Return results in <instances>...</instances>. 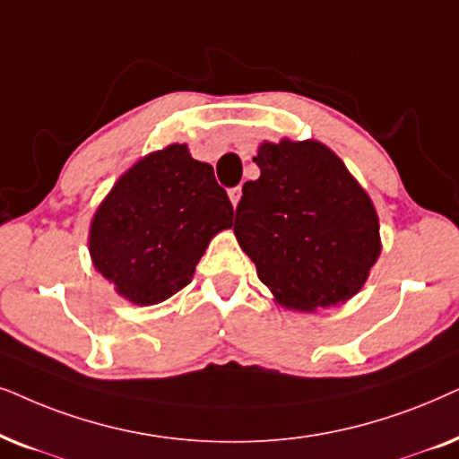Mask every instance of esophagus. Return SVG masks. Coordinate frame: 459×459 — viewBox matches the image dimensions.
<instances>
[{
    "label": "esophagus",
    "mask_w": 459,
    "mask_h": 459,
    "mask_svg": "<svg viewBox=\"0 0 459 459\" xmlns=\"http://www.w3.org/2000/svg\"><path fill=\"white\" fill-rule=\"evenodd\" d=\"M229 197H230V204H233V205L237 207V204H239V199H241V188H239V186L230 188V191H229Z\"/></svg>",
    "instance_id": "obj_1"
}]
</instances>
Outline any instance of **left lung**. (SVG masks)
<instances>
[{
  "label": "left lung",
  "instance_id": "obj_1",
  "mask_svg": "<svg viewBox=\"0 0 459 459\" xmlns=\"http://www.w3.org/2000/svg\"><path fill=\"white\" fill-rule=\"evenodd\" d=\"M235 237L274 302L315 313L357 296L382 252L374 201L319 140H264Z\"/></svg>",
  "mask_w": 459,
  "mask_h": 459
}]
</instances>
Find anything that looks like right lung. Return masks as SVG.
I'll list each match as a JSON object with an SVG mask.
<instances>
[{"instance_id":"obj_1","label":"right lung","mask_w":459,"mask_h":459,"mask_svg":"<svg viewBox=\"0 0 459 459\" xmlns=\"http://www.w3.org/2000/svg\"><path fill=\"white\" fill-rule=\"evenodd\" d=\"M233 205L210 163L186 144L138 159L115 182L90 224L91 264L136 307H152L191 283L195 266Z\"/></svg>"}]
</instances>
